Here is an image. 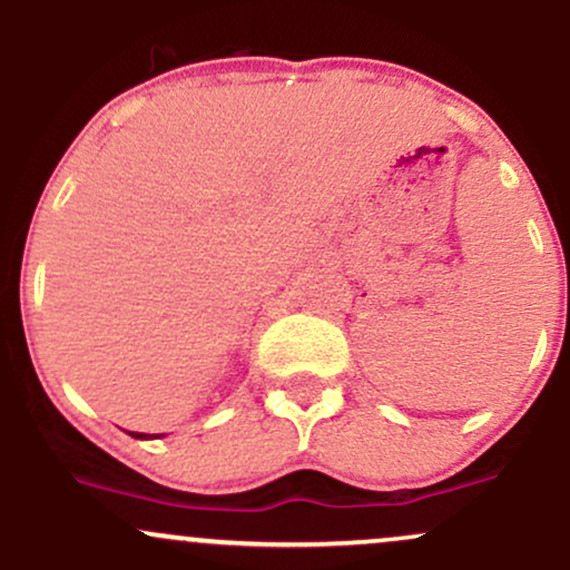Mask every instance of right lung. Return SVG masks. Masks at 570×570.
Returning <instances> with one entry per match:
<instances>
[{"instance_id":"right-lung-1","label":"right lung","mask_w":570,"mask_h":570,"mask_svg":"<svg viewBox=\"0 0 570 570\" xmlns=\"http://www.w3.org/2000/svg\"><path fill=\"white\" fill-rule=\"evenodd\" d=\"M130 436H136V440H149L147 434H136V431H130Z\"/></svg>"}]
</instances>
